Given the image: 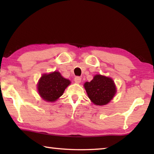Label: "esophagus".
I'll return each instance as SVG.
<instances>
[{
	"label": "esophagus",
	"instance_id": "1",
	"mask_svg": "<svg viewBox=\"0 0 154 154\" xmlns=\"http://www.w3.org/2000/svg\"><path fill=\"white\" fill-rule=\"evenodd\" d=\"M75 83H79L81 82V81H82V78L80 77H75Z\"/></svg>",
	"mask_w": 154,
	"mask_h": 154
}]
</instances>
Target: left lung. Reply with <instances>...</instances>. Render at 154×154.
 Instances as JSON below:
<instances>
[{
  "label": "left lung",
  "instance_id": "obj_1",
  "mask_svg": "<svg viewBox=\"0 0 154 154\" xmlns=\"http://www.w3.org/2000/svg\"><path fill=\"white\" fill-rule=\"evenodd\" d=\"M88 96L96 105L109 103L116 93V88L111 78L96 75L90 82L84 84Z\"/></svg>",
  "mask_w": 154,
  "mask_h": 154
}]
</instances>
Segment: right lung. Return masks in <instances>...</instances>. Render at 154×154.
I'll use <instances>...</instances> for the list:
<instances>
[{"label":"right lung","mask_w":154,"mask_h":154,"mask_svg":"<svg viewBox=\"0 0 154 154\" xmlns=\"http://www.w3.org/2000/svg\"><path fill=\"white\" fill-rule=\"evenodd\" d=\"M71 82L62 76L59 72L44 74L38 83L40 96L48 102H54L63 94L64 90Z\"/></svg>","instance_id":"obj_1"}]
</instances>
